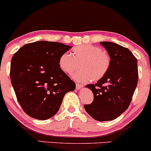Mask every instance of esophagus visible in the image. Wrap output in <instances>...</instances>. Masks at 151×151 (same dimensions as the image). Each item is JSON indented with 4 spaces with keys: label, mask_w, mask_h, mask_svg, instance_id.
Wrapping results in <instances>:
<instances>
[{
    "label": "esophagus",
    "mask_w": 151,
    "mask_h": 151,
    "mask_svg": "<svg viewBox=\"0 0 151 151\" xmlns=\"http://www.w3.org/2000/svg\"><path fill=\"white\" fill-rule=\"evenodd\" d=\"M83 86H83L82 84H76V88H77V90H81L83 88Z\"/></svg>",
    "instance_id": "1"
}]
</instances>
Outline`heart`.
I'll list each match as a JSON object with an SVG mask.
<instances>
[{
    "label": "heart",
    "mask_w": 151,
    "mask_h": 151,
    "mask_svg": "<svg viewBox=\"0 0 151 151\" xmlns=\"http://www.w3.org/2000/svg\"><path fill=\"white\" fill-rule=\"evenodd\" d=\"M80 64V70L72 75L79 82H86L91 79L97 81L104 77L109 71L111 58L99 47L82 45L74 47L72 55L64 53L59 60V66L64 73L71 74Z\"/></svg>",
    "instance_id": "1"
}]
</instances>
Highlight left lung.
Wrapping results in <instances>:
<instances>
[{"mask_svg": "<svg viewBox=\"0 0 151 151\" xmlns=\"http://www.w3.org/2000/svg\"><path fill=\"white\" fill-rule=\"evenodd\" d=\"M111 58L109 71L95 84H87L93 93L88 114L99 121H111L129 106L138 80L137 60L128 48L111 42H101Z\"/></svg>", "mask_w": 151, "mask_h": 151, "instance_id": "1", "label": "left lung"}]
</instances>
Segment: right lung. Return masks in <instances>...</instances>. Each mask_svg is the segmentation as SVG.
Segmentation results:
<instances>
[{
	"mask_svg": "<svg viewBox=\"0 0 151 151\" xmlns=\"http://www.w3.org/2000/svg\"><path fill=\"white\" fill-rule=\"evenodd\" d=\"M72 46L37 41L23 45L12 58L10 80L27 115L46 120L58 113L65 95L76 84L60 70L59 60Z\"/></svg>",
	"mask_w": 151,
	"mask_h": 151,
	"instance_id": "obj_1",
	"label": "right lung"
}]
</instances>
